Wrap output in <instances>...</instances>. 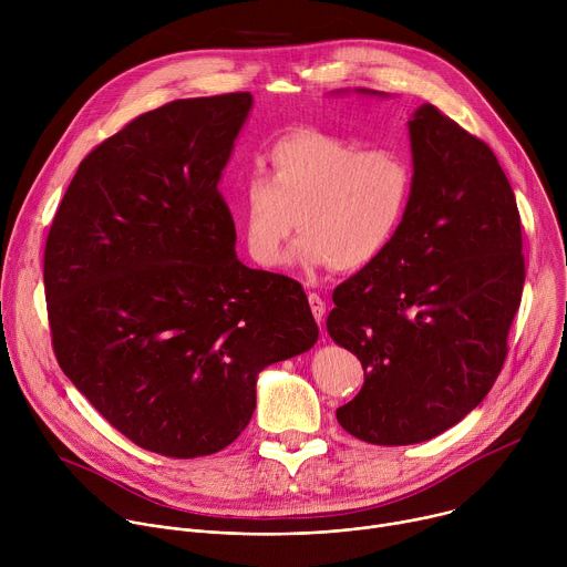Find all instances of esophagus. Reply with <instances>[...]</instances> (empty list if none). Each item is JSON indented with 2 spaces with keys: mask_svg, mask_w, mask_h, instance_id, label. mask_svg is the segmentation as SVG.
Instances as JSON below:
<instances>
[{
  "mask_svg": "<svg viewBox=\"0 0 567 567\" xmlns=\"http://www.w3.org/2000/svg\"><path fill=\"white\" fill-rule=\"evenodd\" d=\"M307 300H309V307H311V313H313L316 322H318V326H322V320H326V300H322L318 293H309Z\"/></svg>",
  "mask_w": 567,
  "mask_h": 567,
  "instance_id": "obj_1",
  "label": "esophagus"
}]
</instances>
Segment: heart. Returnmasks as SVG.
Listing matches in <instances>:
<instances>
[{"instance_id": "obj_1", "label": "heart", "mask_w": 567, "mask_h": 567, "mask_svg": "<svg viewBox=\"0 0 567 567\" xmlns=\"http://www.w3.org/2000/svg\"><path fill=\"white\" fill-rule=\"evenodd\" d=\"M411 188V166L396 150H359L330 132L296 130L271 145L267 175L254 171L241 179V235L260 267H276L298 224L293 265L359 271L392 245Z\"/></svg>"}]
</instances>
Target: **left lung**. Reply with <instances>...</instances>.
<instances>
[{
  "instance_id": "1",
  "label": "left lung",
  "mask_w": 567,
  "mask_h": 567,
  "mask_svg": "<svg viewBox=\"0 0 567 567\" xmlns=\"http://www.w3.org/2000/svg\"><path fill=\"white\" fill-rule=\"evenodd\" d=\"M409 136L406 217L385 254L334 289L328 316L365 374L337 420L383 446L431 440L487 396L525 282L520 215L492 147L429 103Z\"/></svg>"
}]
</instances>
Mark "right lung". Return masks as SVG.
Masks as SVG:
<instances>
[{"label":"right lung","instance_id":"1","mask_svg":"<svg viewBox=\"0 0 567 567\" xmlns=\"http://www.w3.org/2000/svg\"><path fill=\"white\" fill-rule=\"evenodd\" d=\"M249 92L141 114L78 166L44 289L62 372L136 446L199 457L251 422L258 374L307 352L302 287L249 269L217 186Z\"/></svg>","mask_w":567,"mask_h":567}]
</instances>
